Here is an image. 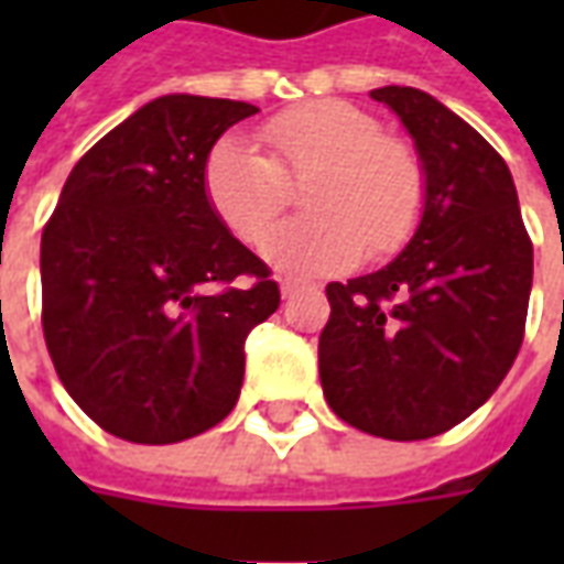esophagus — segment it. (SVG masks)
Returning a JSON list of instances; mask_svg holds the SVG:
<instances>
[{
    "label": "esophagus",
    "instance_id": "1",
    "mask_svg": "<svg viewBox=\"0 0 564 564\" xmlns=\"http://www.w3.org/2000/svg\"><path fill=\"white\" fill-rule=\"evenodd\" d=\"M295 293H299V283H293V281H283L281 283V295H283V299H293Z\"/></svg>",
    "mask_w": 564,
    "mask_h": 564
}]
</instances>
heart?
<instances>
[{
  "mask_svg": "<svg viewBox=\"0 0 564 564\" xmlns=\"http://www.w3.org/2000/svg\"><path fill=\"white\" fill-rule=\"evenodd\" d=\"M269 156L245 135H223L205 160V196L229 232L259 245L304 183L308 217L275 230L262 257L286 278H314L387 257L414 232L423 208V165L411 144L383 135L350 102H314L262 127Z\"/></svg>",
  "mask_w": 564,
  "mask_h": 564,
  "instance_id": "obj_1",
  "label": "heart"
}]
</instances>
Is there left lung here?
<instances>
[{
  "label": "left lung",
  "mask_w": 564,
  "mask_h": 564,
  "mask_svg": "<svg viewBox=\"0 0 564 564\" xmlns=\"http://www.w3.org/2000/svg\"><path fill=\"white\" fill-rule=\"evenodd\" d=\"M402 120L423 165V214L383 269L329 283L323 395L344 423L390 441L447 432L498 390L520 354L532 293L508 162L414 87L368 93Z\"/></svg>",
  "instance_id": "1"
}]
</instances>
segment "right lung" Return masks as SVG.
<instances>
[{
	"label": "right lung",
	"mask_w": 564,
	"mask_h": 564,
	"mask_svg": "<svg viewBox=\"0 0 564 564\" xmlns=\"http://www.w3.org/2000/svg\"><path fill=\"white\" fill-rule=\"evenodd\" d=\"M259 108L169 93L68 174L42 235V326L68 395L132 444L208 432L238 402L245 341L281 305L265 262L210 210L205 160ZM250 288L208 294L214 282Z\"/></svg>",
	"instance_id": "right-lung-1"
}]
</instances>
